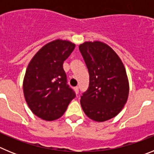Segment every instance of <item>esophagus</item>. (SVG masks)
Here are the masks:
<instances>
[{
    "mask_svg": "<svg viewBox=\"0 0 154 154\" xmlns=\"http://www.w3.org/2000/svg\"><path fill=\"white\" fill-rule=\"evenodd\" d=\"M74 90H75V92L76 94H79V88H78V87H75Z\"/></svg>",
    "mask_w": 154,
    "mask_h": 154,
    "instance_id": "34e87169",
    "label": "esophagus"
}]
</instances>
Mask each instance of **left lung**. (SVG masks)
<instances>
[{
  "label": "left lung",
  "instance_id": "left-lung-1",
  "mask_svg": "<svg viewBox=\"0 0 154 154\" xmlns=\"http://www.w3.org/2000/svg\"><path fill=\"white\" fill-rule=\"evenodd\" d=\"M79 51L89 73V88L80 99L82 108L92 120H109L117 116L127 102L130 85L124 65L103 42H85Z\"/></svg>",
  "mask_w": 154,
  "mask_h": 154
}]
</instances>
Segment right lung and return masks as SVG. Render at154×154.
<instances>
[{"label": "right lung", "instance_id": "1", "mask_svg": "<svg viewBox=\"0 0 154 154\" xmlns=\"http://www.w3.org/2000/svg\"><path fill=\"white\" fill-rule=\"evenodd\" d=\"M75 45L56 39L45 45L31 58L23 80V92L28 107L47 121L60 118L75 94L66 84L63 62Z\"/></svg>", "mask_w": 154, "mask_h": 154}]
</instances>
